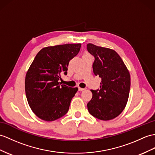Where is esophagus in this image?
Here are the masks:
<instances>
[{"label": "esophagus", "instance_id": "esophagus-1", "mask_svg": "<svg viewBox=\"0 0 155 155\" xmlns=\"http://www.w3.org/2000/svg\"><path fill=\"white\" fill-rule=\"evenodd\" d=\"M84 90H85V89L81 88V87H78V91H84Z\"/></svg>", "mask_w": 155, "mask_h": 155}]
</instances>
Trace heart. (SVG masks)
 I'll list each match as a JSON object with an SVG mask.
<instances>
[{"instance_id": "b5f03b06", "label": "heart", "mask_w": 155, "mask_h": 155, "mask_svg": "<svg viewBox=\"0 0 155 155\" xmlns=\"http://www.w3.org/2000/svg\"><path fill=\"white\" fill-rule=\"evenodd\" d=\"M88 54H88V53H84V55H88Z\"/></svg>"}]
</instances>
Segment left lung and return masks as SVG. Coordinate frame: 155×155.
<instances>
[{
  "mask_svg": "<svg viewBox=\"0 0 155 155\" xmlns=\"http://www.w3.org/2000/svg\"><path fill=\"white\" fill-rule=\"evenodd\" d=\"M87 48L95 57L93 73L101 78L100 89L91 90L92 99L87 103L89 113L101 120H110L125 108L129 97L130 74L122 59L112 49L89 43Z\"/></svg>",
  "mask_w": 155,
  "mask_h": 155,
  "instance_id": "1",
  "label": "left lung"
}]
</instances>
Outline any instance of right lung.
<instances>
[{
	"label": "right lung",
	"instance_id": "obj_1",
	"mask_svg": "<svg viewBox=\"0 0 155 155\" xmlns=\"http://www.w3.org/2000/svg\"><path fill=\"white\" fill-rule=\"evenodd\" d=\"M81 43L47 47L37 54L26 73L25 95L30 108L37 117L51 122L64 116L78 87L58 81L67 74L70 60L76 56Z\"/></svg>",
	"mask_w": 155,
	"mask_h": 155
}]
</instances>
